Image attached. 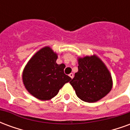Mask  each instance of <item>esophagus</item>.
<instances>
[{
  "mask_svg": "<svg viewBox=\"0 0 130 130\" xmlns=\"http://www.w3.org/2000/svg\"><path fill=\"white\" fill-rule=\"evenodd\" d=\"M69 76H70V77L71 79H73V77H74L73 73H70V74H69Z\"/></svg>",
  "mask_w": 130,
  "mask_h": 130,
  "instance_id": "1",
  "label": "esophagus"
}]
</instances>
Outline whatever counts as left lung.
I'll return each instance as SVG.
<instances>
[{"label": "left lung", "mask_w": 130, "mask_h": 130, "mask_svg": "<svg viewBox=\"0 0 130 130\" xmlns=\"http://www.w3.org/2000/svg\"><path fill=\"white\" fill-rule=\"evenodd\" d=\"M78 72L70 83L82 100L96 102L108 94L113 86L111 74L96 55L78 57Z\"/></svg>", "instance_id": "1"}]
</instances>
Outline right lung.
<instances>
[{"mask_svg": "<svg viewBox=\"0 0 130 130\" xmlns=\"http://www.w3.org/2000/svg\"><path fill=\"white\" fill-rule=\"evenodd\" d=\"M57 58L58 54L51 47L44 46L32 56L24 68L22 74L24 86L40 100L54 98L72 79L64 73L65 64H57Z\"/></svg>", "mask_w": 130, "mask_h": 130, "instance_id": "obj_1", "label": "right lung"}]
</instances>
